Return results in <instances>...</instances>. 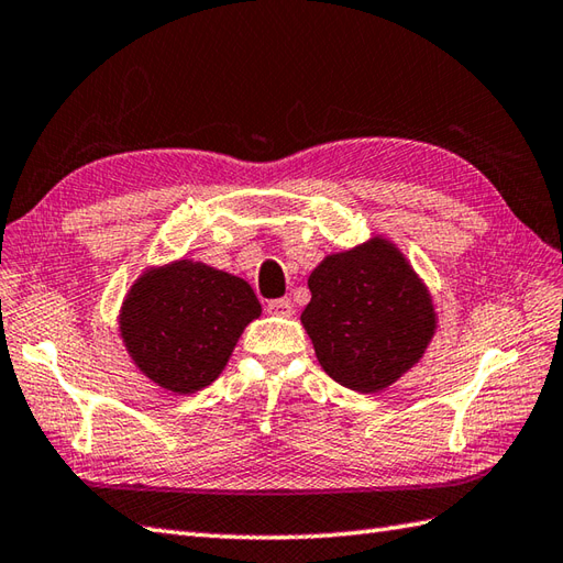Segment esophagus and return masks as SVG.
Wrapping results in <instances>:
<instances>
[{"instance_id":"obj_1","label":"esophagus","mask_w":563,"mask_h":563,"mask_svg":"<svg viewBox=\"0 0 563 563\" xmlns=\"http://www.w3.org/2000/svg\"><path fill=\"white\" fill-rule=\"evenodd\" d=\"M268 314H278V317H290L292 314V302L285 300V297H280V300H271L266 305Z\"/></svg>"}]
</instances>
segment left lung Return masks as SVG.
I'll list each match as a JSON object with an SVG mask.
<instances>
[{
  "mask_svg": "<svg viewBox=\"0 0 563 563\" xmlns=\"http://www.w3.org/2000/svg\"><path fill=\"white\" fill-rule=\"evenodd\" d=\"M302 324L319 365L353 391L397 382L435 331L430 295L385 239L327 256L309 275Z\"/></svg>",
  "mask_w": 563,
  "mask_h": 563,
  "instance_id": "8db88e82",
  "label": "left lung"
}]
</instances>
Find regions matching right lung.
<instances>
[{
	"label": "right lung",
	"mask_w": 563,
	"mask_h": 563,
	"mask_svg": "<svg viewBox=\"0 0 563 563\" xmlns=\"http://www.w3.org/2000/svg\"><path fill=\"white\" fill-rule=\"evenodd\" d=\"M258 314L249 283L202 263L178 261L133 285L123 302L121 336L152 382L190 394L218 379L244 327Z\"/></svg>",
	"instance_id": "right-lung-1"
}]
</instances>
